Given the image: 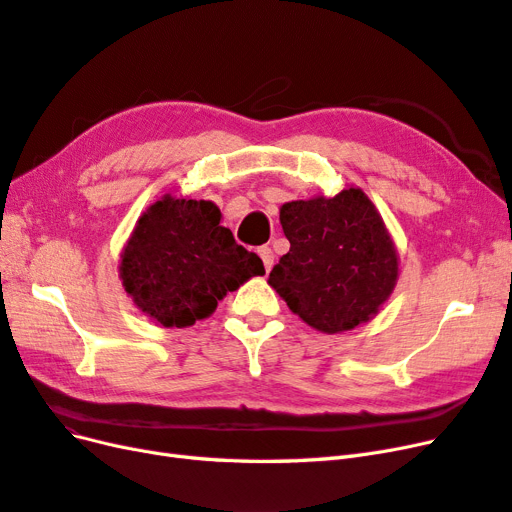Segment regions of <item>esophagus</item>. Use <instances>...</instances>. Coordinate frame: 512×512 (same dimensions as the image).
I'll return each instance as SVG.
<instances>
[{"label":"esophagus","mask_w":512,"mask_h":512,"mask_svg":"<svg viewBox=\"0 0 512 512\" xmlns=\"http://www.w3.org/2000/svg\"><path fill=\"white\" fill-rule=\"evenodd\" d=\"M258 256H260V260H262V265H265V269L271 271V267H273V252H271V247L262 245L260 250H258Z\"/></svg>","instance_id":"1"}]
</instances>
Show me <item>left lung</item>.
Wrapping results in <instances>:
<instances>
[{
    "label": "left lung",
    "instance_id": "obj_1",
    "mask_svg": "<svg viewBox=\"0 0 512 512\" xmlns=\"http://www.w3.org/2000/svg\"><path fill=\"white\" fill-rule=\"evenodd\" d=\"M290 250L269 273L286 305L322 333L359 327L389 299L397 250L380 213L359 190L292 200L280 209Z\"/></svg>",
    "mask_w": 512,
    "mask_h": 512
}]
</instances>
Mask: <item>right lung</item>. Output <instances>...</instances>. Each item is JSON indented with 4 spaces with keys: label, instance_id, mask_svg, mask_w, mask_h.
I'll return each instance as SVG.
<instances>
[{
    "label": "right lung",
    "instance_id": "obj_1",
    "mask_svg": "<svg viewBox=\"0 0 512 512\" xmlns=\"http://www.w3.org/2000/svg\"><path fill=\"white\" fill-rule=\"evenodd\" d=\"M211 200L164 196L141 215L121 254L119 275L136 307L162 327L207 318L226 292L254 275L262 260L220 226Z\"/></svg>",
    "mask_w": 512,
    "mask_h": 512
}]
</instances>
